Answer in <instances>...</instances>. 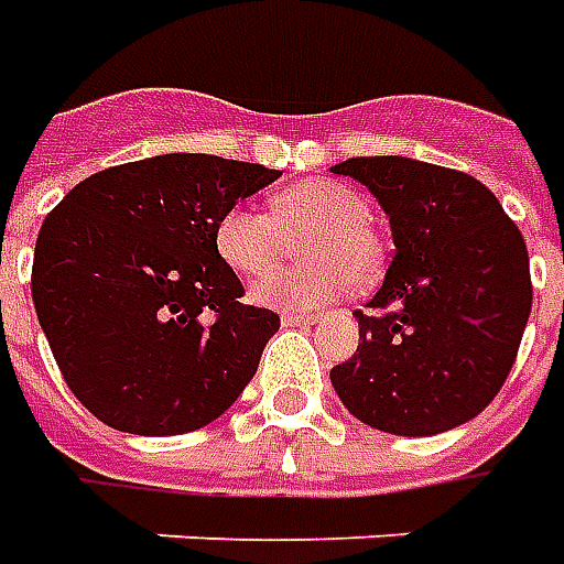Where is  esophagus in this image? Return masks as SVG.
Here are the masks:
<instances>
[{
    "label": "esophagus",
    "instance_id": "obj_1",
    "mask_svg": "<svg viewBox=\"0 0 564 564\" xmlns=\"http://www.w3.org/2000/svg\"><path fill=\"white\" fill-rule=\"evenodd\" d=\"M281 323L283 326H314L317 323V317H311V314H281Z\"/></svg>",
    "mask_w": 564,
    "mask_h": 564
}]
</instances>
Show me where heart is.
<instances>
[{
	"mask_svg": "<svg viewBox=\"0 0 564 564\" xmlns=\"http://www.w3.org/2000/svg\"><path fill=\"white\" fill-rule=\"evenodd\" d=\"M372 207L357 188L333 180H308L283 188L274 214L231 207L216 223V250L238 274H261L289 252L302 234L306 262L272 270L253 283L256 305L265 308H321L348 293L350 283H369L381 271V241L369 226Z\"/></svg>",
	"mask_w": 564,
	"mask_h": 564,
	"instance_id": "b5f03b06",
	"label": "heart"
}]
</instances>
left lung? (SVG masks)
<instances>
[{"mask_svg": "<svg viewBox=\"0 0 564 564\" xmlns=\"http://www.w3.org/2000/svg\"><path fill=\"white\" fill-rule=\"evenodd\" d=\"M329 171L372 192L397 247L369 314H354L357 354L329 369L338 400L393 436L476 419L510 376L531 314L519 228L470 173L403 155Z\"/></svg>", "mask_w": 564, "mask_h": 564, "instance_id": "8db88e82", "label": "left lung"}]
</instances>
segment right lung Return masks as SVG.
Returning <instances> with one entry per match:
<instances>
[{
    "mask_svg": "<svg viewBox=\"0 0 564 564\" xmlns=\"http://www.w3.org/2000/svg\"><path fill=\"white\" fill-rule=\"evenodd\" d=\"M278 176L171 152L94 173L45 216L39 326L63 381L104 424L137 436L198 431L250 384L281 317L243 305L216 223Z\"/></svg>",
    "mask_w": 564,
    "mask_h": 564,
    "instance_id": "obj_1",
    "label": "right lung"
}]
</instances>
